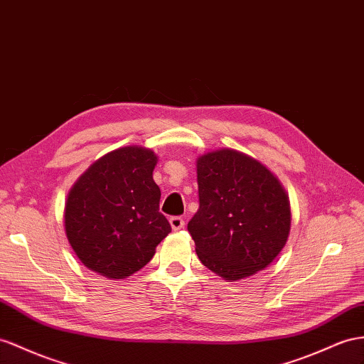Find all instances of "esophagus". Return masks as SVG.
Instances as JSON below:
<instances>
[{"mask_svg":"<svg viewBox=\"0 0 364 364\" xmlns=\"http://www.w3.org/2000/svg\"><path fill=\"white\" fill-rule=\"evenodd\" d=\"M169 223H171V226H172L173 230H180V229L184 228V220L181 217H171Z\"/></svg>","mask_w":364,"mask_h":364,"instance_id":"obj_1","label":"esophagus"}]
</instances>
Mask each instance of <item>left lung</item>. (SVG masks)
I'll list each match as a JSON object with an SVG mask.
<instances>
[{"label":"left lung","instance_id":"8db88e82","mask_svg":"<svg viewBox=\"0 0 364 364\" xmlns=\"http://www.w3.org/2000/svg\"><path fill=\"white\" fill-rule=\"evenodd\" d=\"M200 208L188 225L200 262L225 279L263 271L284 247L291 204L277 176L234 149L200 155Z\"/></svg>","mask_w":364,"mask_h":364}]
</instances>
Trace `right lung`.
<instances>
[{"mask_svg":"<svg viewBox=\"0 0 364 364\" xmlns=\"http://www.w3.org/2000/svg\"><path fill=\"white\" fill-rule=\"evenodd\" d=\"M156 155L139 146L101 156L72 186L64 229L80 262L110 279L144 267L171 232L154 181Z\"/></svg>","mask_w":364,"mask_h":364,"instance_id":"right-lung-1","label":"right lung"}]
</instances>
